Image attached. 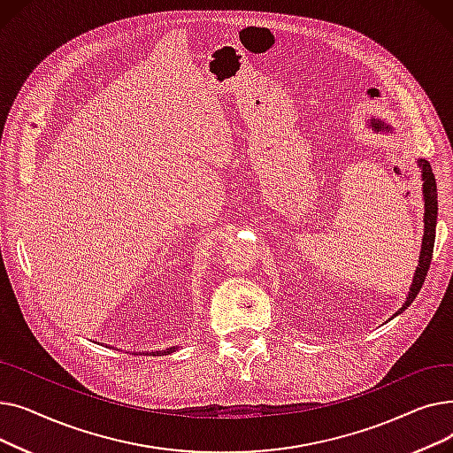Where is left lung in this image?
<instances>
[{"mask_svg": "<svg viewBox=\"0 0 453 453\" xmlns=\"http://www.w3.org/2000/svg\"><path fill=\"white\" fill-rule=\"evenodd\" d=\"M367 127H371L376 134H393V127L384 123L382 119L371 117L367 119ZM417 165L420 169V178H422V200H424V234H422V244H420V253H418V266L413 273V280L410 284V292L406 296V301L398 308V314H402L406 308L413 303L417 297L418 290L422 288V282L426 279L427 270H430L432 263V255H434V242H435V227H437V183L435 176L432 173V165L427 163L424 157L417 159Z\"/></svg>", "mask_w": 453, "mask_h": 453, "instance_id": "1", "label": "left lung"}]
</instances>
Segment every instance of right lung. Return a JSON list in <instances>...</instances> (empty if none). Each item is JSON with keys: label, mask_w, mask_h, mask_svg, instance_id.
<instances>
[{"label": "right lung", "mask_w": 453, "mask_h": 453, "mask_svg": "<svg viewBox=\"0 0 453 453\" xmlns=\"http://www.w3.org/2000/svg\"><path fill=\"white\" fill-rule=\"evenodd\" d=\"M180 347L176 345V347H169V349H163V350H156V352H149V350H145V352H142V354H154V356H161V354H171V352H174V350H178Z\"/></svg>", "instance_id": "add662e5"}]
</instances>
